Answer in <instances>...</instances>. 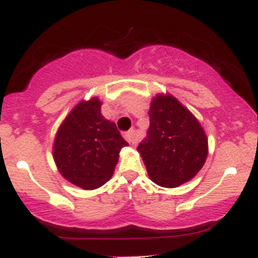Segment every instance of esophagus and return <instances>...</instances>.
<instances>
[{"label": "esophagus", "mask_w": 258, "mask_h": 258, "mask_svg": "<svg viewBox=\"0 0 258 258\" xmlns=\"http://www.w3.org/2000/svg\"><path fill=\"white\" fill-rule=\"evenodd\" d=\"M125 140L127 141V142L131 143V145H136L137 142H138V136H137V132L136 131H129L125 133Z\"/></svg>", "instance_id": "1"}]
</instances>
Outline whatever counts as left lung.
I'll return each mask as SVG.
<instances>
[{
    "instance_id": "8db88e82",
    "label": "left lung",
    "mask_w": 258,
    "mask_h": 258,
    "mask_svg": "<svg viewBox=\"0 0 258 258\" xmlns=\"http://www.w3.org/2000/svg\"><path fill=\"white\" fill-rule=\"evenodd\" d=\"M149 115V136L137 151L152 182L161 187H178L192 179L206 163V131L190 109L169 93L152 98Z\"/></svg>"
}]
</instances>
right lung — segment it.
<instances>
[{
	"label": "right lung",
	"instance_id": "1",
	"mask_svg": "<svg viewBox=\"0 0 258 258\" xmlns=\"http://www.w3.org/2000/svg\"><path fill=\"white\" fill-rule=\"evenodd\" d=\"M101 107L98 97L80 101L61 121L52 143V159L61 177L84 190L101 187L112 177L120 151L127 146Z\"/></svg>",
	"mask_w": 258,
	"mask_h": 258
}]
</instances>
